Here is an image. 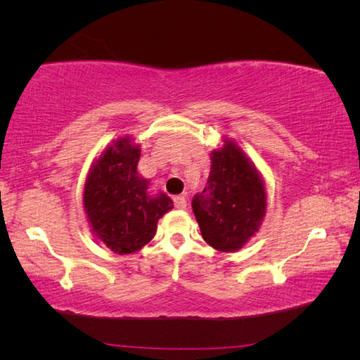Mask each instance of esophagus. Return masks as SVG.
I'll return each instance as SVG.
<instances>
[{
  "label": "esophagus",
  "instance_id": "1",
  "mask_svg": "<svg viewBox=\"0 0 360 360\" xmlns=\"http://www.w3.org/2000/svg\"><path fill=\"white\" fill-rule=\"evenodd\" d=\"M174 205H175V208L185 210V208H186V196H184V195L175 196V198H174Z\"/></svg>",
  "mask_w": 360,
  "mask_h": 360
}]
</instances>
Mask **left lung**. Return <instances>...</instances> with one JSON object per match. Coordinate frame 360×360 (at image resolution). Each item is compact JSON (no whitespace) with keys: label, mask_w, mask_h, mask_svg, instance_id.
<instances>
[{"label":"left lung","mask_w":360,"mask_h":360,"mask_svg":"<svg viewBox=\"0 0 360 360\" xmlns=\"http://www.w3.org/2000/svg\"><path fill=\"white\" fill-rule=\"evenodd\" d=\"M191 208L203 239L221 252H236L259 231L267 210L264 181L233 141L211 152L208 184Z\"/></svg>","instance_id":"left-lung-1"}]
</instances>
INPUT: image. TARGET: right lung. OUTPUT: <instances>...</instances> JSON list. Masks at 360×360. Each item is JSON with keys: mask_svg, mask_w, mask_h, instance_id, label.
<instances>
[{"mask_svg": "<svg viewBox=\"0 0 360 360\" xmlns=\"http://www.w3.org/2000/svg\"><path fill=\"white\" fill-rule=\"evenodd\" d=\"M139 157L141 147L129 136L120 137L93 164L83 190L93 234L121 255L144 248L157 221L174 208L165 193L149 195V180L137 174Z\"/></svg>", "mask_w": 360, "mask_h": 360, "instance_id": "1", "label": "right lung"}]
</instances>
